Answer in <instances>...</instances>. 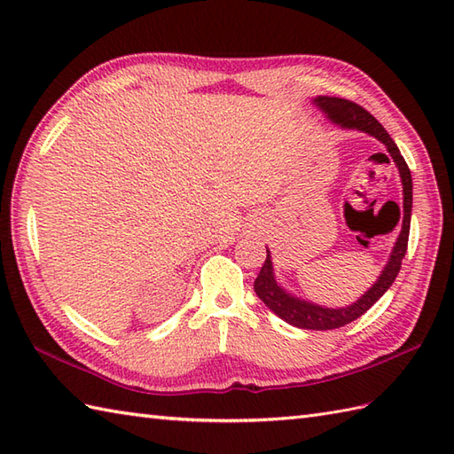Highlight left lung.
Returning a JSON list of instances; mask_svg holds the SVG:
<instances>
[{
    "label": "left lung",
    "instance_id": "left-lung-1",
    "mask_svg": "<svg viewBox=\"0 0 454 454\" xmlns=\"http://www.w3.org/2000/svg\"><path fill=\"white\" fill-rule=\"evenodd\" d=\"M314 103L320 107L327 119L332 122L340 124L343 129H356L361 132L371 134L376 140H380L384 146H387L388 153L392 156L394 163L398 166L400 179L403 185V220H402V232L396 239V244L392 247V254L387 267L382 269L380 277L376 278V283L366 291L359 301L347 308H324L312 304L302 298H296L291 293H286L283 286H278L275 273H273V263H271V254L267 249V259L259 271L254 288L255 294L262 298L263 304L269 310L275 312L281 320L286 324L302 327V330H335V327H341L345 324H351L356 317L363 316L369 308L379 301V298L388 291L394 278L398 277L402 259L406 255L408 249V238H410V220H411V173L406 160L402 158V153L396 146V142L390 138V134L384 130L382 124L376 121L372 114L363 109L361 105H356L349 99L341 98H327V95H320L316 98Z\"/></svg>",
    "mask_w": 454,
    "mask_h": 454
}]
</instances>
